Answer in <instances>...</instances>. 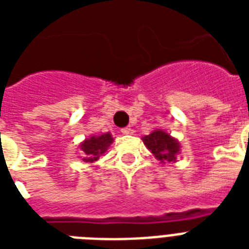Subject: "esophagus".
Masks as SVG:
<instances>
[{
    "label": "esophagus",
    "instance_id": "34e87169",
    "mask_svg": "<svg viewBox=\"0 0 249 249\" xmlns=\"http://www.w3.org/2000/svg\"><path fill=\"white\" fill-rule=\"evenodd\" d=\"M132 132H133V129L130 128V126H125V128L121 129V133H123V134H130Z\"/></svg>",
    "mask_w": 249,
    "mask_h": 249
}]
</instances>
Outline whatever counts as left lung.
I'll return each mask as SVG.
<instances>
[{
    "instance_id": "obj_1",
    "label": "left lung",
    "mask_w": 249,
    "mask_h": 249,
    "mask_svg": "<svg viewBox=\"0 0 249 249\" xmlns=\"http://www.w3.org/2000/svg\"><path fill=\"white\" fill-rule=\"evenodd\" d=\"M143 143L161 163L176 161V156L179 151L177 141L163 130H155L150 136L143 137Z\"/></svg>"
}]
</instances>
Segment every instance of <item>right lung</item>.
I'll list each match as a JSON object with an SVG mask.
<instances>
[{
    "label": "right lung",
    "mask_w": 249,
    "mask_h": 249,
    "mask_svg": "<svg viewBox=\"0 0 249 249\" xmlns=\"http://www.w3.org/2000/svg\"><path fill=\"white\" fill-rule=\"evenodd\" d=\"M112 137L109 133L102 134L99 137H91L81 144V158L85 163H93L99 159L102 154H105L109 144L112 143Z\"/></svg>",
    "instance_id": "1"
}]
</instances>
